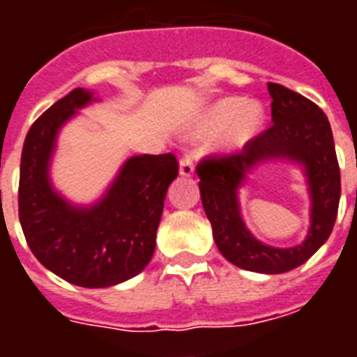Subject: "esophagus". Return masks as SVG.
<instances>
[{
	"label": "esophagus",
	"mask_w": 357,
	"mask_h": 357,
	"mask_svg": "<svg viewBox=\"0 0 357 357\" xmlns=\"http://www.w3.org/2000/svg\"><path fill=\"white\" fill-rule=\"evenodd\" d=\"M179 174L181 176H192L195 174V162L190 159V155H183L179 161Z\"/></svg>",
	"instance_id": "obj_1"
}]
</instances>
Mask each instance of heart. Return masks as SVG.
<instances>
[{"label":"heart","mask_w":357,"mask_h":357,"mask_svg":"<svg viewBox=\"0 0 357 357\" xmlns=\"http://www.w3.org/2000/svg\"><path fill=\"white\" fill-rule=\"evenodd\" d=\"M265 123V111L257 102L244 103L243 98H224L213 103L196 123V137H211L226 129L222 146L237 150L259 135Z\"/></svg>","instance_id":"obj_1"}]
</instances>
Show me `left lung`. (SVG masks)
Listing matches in <instances>:
<instances>
[{
    "label": "left lung",
    "mask_w": 357,
    "mask_h": 357,
    "mask_svg": "<svg viewBox=\"0 0 357 357\" xmlns=\"http://www.w3.org/2000/svg\"><path fill=\"white\" fill-rule=\"evenodd\" d=\"M272 126L238 153L204 157L200 178L202 204L220 254L244 271L282 274L310 259L332 234L341 198V174L333 135L319 105L283 85L268 83ZM287 158L305 167L312 196V226L302 245L274 249L249 234L238 211L236 189L245 172L261 160Z\"/></svg>",
    "instance_id": "1"
}]
</instances>
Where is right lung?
<instances>
[{
    "label": "right lung",
    "mask_w": 357,
    "mask_h": 357,
    "mask_svg": "<svg viewBox=\"0 0 357 357\" xmlns=\"http://www.w3.org/2000/svg\"><path fill=\"white\" fill-rule=\"evenodd\" d=\"M92 92L75 89L38 116L20 162L18 215L31 252L53 274L79 287H111L150 263L168 185L178 178L174 153L135 155L102 200L75 207L55 192L47 168L55 139Z\"/></svg>",
    "instance_id": "1"
}]
</instances>
